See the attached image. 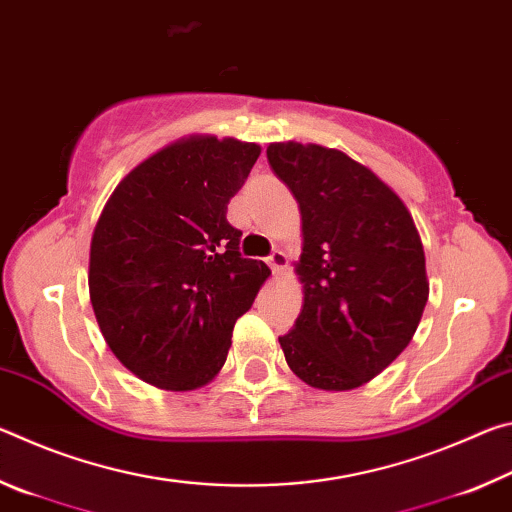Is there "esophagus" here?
Segmentation results:
<instances>
[{"label":"esophagus","mask_w":512,"mask_h":512,"mask_svg":"<svg viewBox=\"0 0 512 512\" xmlns=\"http://www.w3.org/2000/svg\"><path fill=\"white\" fill-rule=\"evenodd\" d=\"M266 262H268V266H271V268H273V271H275V273H282V271H284V268H287V264H289V257H287V255H284V253H282V250H273V253L266 257Z\"/></svg>","instance_id":"obj_1"}]
</instances>
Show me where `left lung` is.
Listing matches in <instances>:
<instances>
[{
    "mask_svg": "<svg viewBox=\"0 0 512 512\" xmlns=\"http://www.w3.org/2000/svg\"><path fill=\"white\" fill-rule=\"evenodd\" d=\"M266 158L296 196L305 305L280 345L314 388L350 391L411 343L429 298L424 250L391 187L348 155L318 144H271Z\"/></svg>",
    "mask_w": 512,
    "mask_h": 512,
    "instance_id": "obj_1",
    "label": "left lung"
}]
</instances>
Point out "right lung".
Returning a JSON list of instances; mask_svg holds the SVG:
<instances>
[{
  "mask_svg": "<svg viewBox=\"0 0 512 512\" xmlns=\"http://www.w3.org/2000/svg\"><path fill=\"white\" fill-rule=\"evenodd\" d=\"M259 146L189 137L121 180L90 246V300L115 357L167 391L212 381L271 268L239 253L228 203Z\"/></svg>",
  "mask_w": 512,
  "mask_h": 512,
  "instance_id": "right-lung-1",
  "label": "right lung"
}]
</instances>
